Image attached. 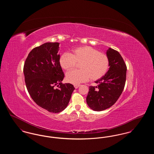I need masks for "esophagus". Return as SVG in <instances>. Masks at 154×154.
<instances>
[{"mask_svg":"<svg viewBox=\"0 0 154 154\" xmlns=\"http://www.w3.org/2000/svg\"><path fill=\"white\" fill-rule=\"evenodd\" d=\"M80 86V85H79V84H75V85H74V88H75V89H77V88H79Z\"/></svg>","mask_w":154,"mask_h":154,"instance_id":"1","label":"esophagus"}]
</instances>
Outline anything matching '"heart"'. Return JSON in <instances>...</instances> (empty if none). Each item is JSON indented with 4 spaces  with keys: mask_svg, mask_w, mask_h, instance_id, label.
Instances as JSON below:
<instances>
[{
    "mask_svg": "<svg viewBox=\"0 0 154 154\" xmlns=\"http://www.w3.org/2000/svg\"><path fill=\"white\" fill-rule=\"evenodd\" d=\"M80 64V70H73L67 72V81L73 84L85 82L89 79L97 80L107 73L109 60L107 56L90 46L80 47L74 49L72 53L65 52L59 58L61 67L69 70Z\"/></svg>",
    "mask_w": 154,
    "mask_h": 154,
    "instance_id": "heart-1",
    "label": "heart"
}]
</instances>
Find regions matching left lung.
<instances>
[{
  "instance_id": "left-lung-1",
  "label": "left lung",
  "mask_w": 154,
  "mask_h": 154,
  "mask_svg": "<svg viewBox=\"0 0 154 154\" xmlns=\"http://www.w3.org/2000/svg\"><path fill=\"white\" fill-rule=\"evenodd\" d=\"M106 55L109 69L100 79L95 81L96 87H89L87 103L92 110L100 111L110 108L117 102L124 88L126 66L120 54L111 48Z\"/></svg>"
}]
</instances>
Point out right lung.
<instances>
[{"label":"right lung","mask_w":154,"mask_h":154,"mask_svg":"<svg viewBox=\"0 0 154 154\" xmlns=\"http://www.w3.org/2000/svg\"><path fill=\"white\" fill-rule=\"evenodd\" d=\"M59 43H45L33 48L23 67L28 91L38 106L58 113L67 106L74 90L69 83H62L64 74L59 64ZM55 85L59 88L55 89Z\"/></svg>","instance_id":"right-lung-1"}]
</instances>
